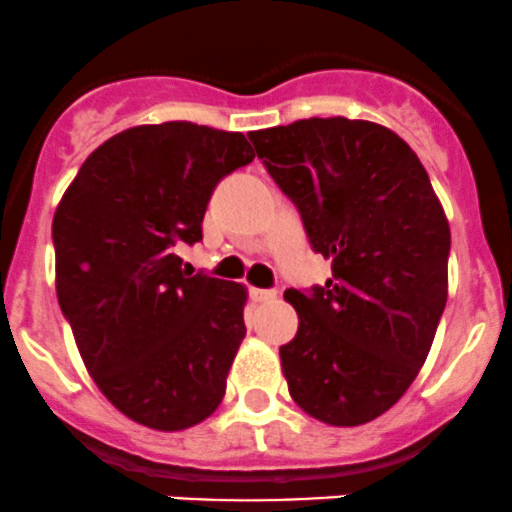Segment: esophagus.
Listing matches in <instances>:
<instances>
[{"label": "esophagus", "mask_w": 512, "mask_h": 512, "mask_svg": "<svg viewBox=\"0 0 512 512\" xmlns=\"http://www.w3.org/2000/svg\"><path fill=\"white\" fill-rule=\"evenodd\" d=\"M251 298H254L256 303H271V300L278 298V293L268 291V288H251Z\"/></svg>", "instance_id": "obj_1"}]
</instances>
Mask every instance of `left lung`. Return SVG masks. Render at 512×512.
I'll return each mask as SVG.
<instances>
[{"label": "left lung", "instance_id": "left-lung-1", "mask_svg": "<svg viewBox=\"0 0 512 512\" xmlns=\"http://www.w3.org/2000/svg\"><path fill=\"white\" fill-rule=\"evenodd\" d=\"M298 207L333 278L283 298L298 333L281 347L293 402L330 426H360L402 399L449 295L451 231L416 152L370 120L308 118L249 133Z\"/></svg>", "mask_w": 512, "mask_h": 512}]
</instances>
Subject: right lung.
<instances>
[{
    "mask_svg": "<svg viewBox=\"0 0 512 512\" xmlns=\"http://www.w3.org/2000/svg\"><path fill=\"white\" fill-rule=\"evenodd\" d=\"M249 140L172 120L88 155L54 214L56 295L86 370L115 409L157 431L207 419L246 335L241 283L182 271L214 187Z\"/></svg>",
    "mask_w": 512,
    "mask_h": 512,
    "instance_id": "obj_1",
    "label": "right lung"
}]
</instances>
